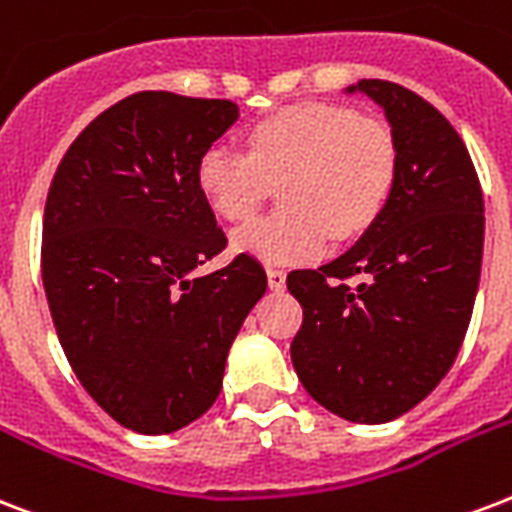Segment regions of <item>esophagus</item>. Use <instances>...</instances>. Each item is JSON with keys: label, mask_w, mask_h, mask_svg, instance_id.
<instances>
[{"label": "esophagus", "mask_w": 512, "mask_h": 512, "mask_svg": "<svg viewBox=\"0 0 512 512\" xmlns=\"http://www.w3.org/2000/svg\"><path fill=\"white\" fill-rule=\"evenodd\" d=\"M268 287L273 292H282L287 287V273L279 271V268H268Z\"/></svg>", "instance_id": "34e87169"}]
</instances>
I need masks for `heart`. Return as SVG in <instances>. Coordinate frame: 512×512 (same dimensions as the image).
<instances>
[{
    "mask_svg": "<svg viewBox=\"0 0 512 512\" xmlns=\"http://www.w3.org/2000/svg\"><path fill=\"white\" fill-rule=\"evenodd\" d=\"M397 174V144L386 123L338 104H300L249 128L247 155L209 147L198 187L222 220H247L271 187L287 212L255 217L233 233V249L268 265L317 260L327 233L368 230Z\"/></svg>",
    "mask_w": 512,
    "mask_h": 512,
    "instance_id": "obj_1",
    "label": "heart"
}]
</instances>
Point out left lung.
I'll list each match as a JSON object with an SVG mask.
<instances>
[{"instance_id": "obj_1", "label": "left lung", "mask_w": 512, "mask_h": 512, "mask_svg": "<svg viewBox=\"0 0 512 512\" xmlns=\"http://www.w3.org/2000/svg\"><path fill=\"white\" fill-rule=\"evenodd\" d=\"M343 93L384 109L395 185L354 247L287 276L303 306L290 354L327 411L384 424L419 405L459 354L481 282L483 193L462 136L429 101L389 80ZM351 275L361 276L357 288Z\"/></svg>"}]
</instances>
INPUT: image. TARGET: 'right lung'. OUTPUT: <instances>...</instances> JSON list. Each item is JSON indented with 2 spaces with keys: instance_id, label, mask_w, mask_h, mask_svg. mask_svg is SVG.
Returning a JSON list of instances; mask_svg holds the SVG:
<instances>
[{
  "instance_id": "1",
  "label": "right lung",
  "mask_w": 512,
  "mask_h": 512,
  "mask_svg": "<svg viewBox=\"0 0 512 512\" xmlns=\"http://www.w3.org/2000/svg\"><path fill=\"white\" fill-rule=\"evenodd\" d=\"M225 99L142 91L104 109L66 150L42 220V284L85 392L123 427L169 435L222 389L230 343L268 279L225 249L198 161L233 123Z\"/></svg>"
}]
</instances>
